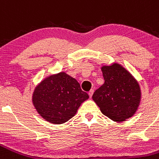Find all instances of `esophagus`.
<instances>
[{"instance_id": "esophagus-1", "label": "esophagus", "mask_w": 159, "mask_h": 159, "mask_svg": "<svg viewBox=\"0 0 159 159\" xmlns=\"http://www.w3.org/2000/svg\"><path fill=\"white\" fill-rule=\"evenodd\" d=\"M93 94H94V90H91V91H89V92H88V94H89V96H90V98H91L92 97V95H93Z\"/></svg>"}]
</instances>
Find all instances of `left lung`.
<instances>
[{"label":"left lung","instance_id":"obj_1","mask_svg":"<svg viewBox=\"0 0 159 159\" xmlns=\"http://www.w3.org/2000/svg\"><path fill=\"white\" fill-rule=\"evenodd\" d=\"M102 72L105 83L92 96L102 113L116 122L133 116L141 97L137 81L118 64L102 67Z\"/></svg>","mask_w":159,"mask_h":159}]
</instances>
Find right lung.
I'll return each mask as SVG.
<instances>
[{
  "instance_id": "add662e5",
  "label": "right lung",
  "mask_w": 159,
  "mask_h": 159,
  "mask_svg": "<svg viewBox=\"0 0 159 159\" xmlns=\"http://www.w3.org/2000/svg\"><path fill=\"white\" fill-rule=\"evenodd\" d=\"M88 98L75 79L60 72L47 77L35 87L32 101L45 120L60 125L75 116L81 103Z\"/></svg>"
}]
</instances>
